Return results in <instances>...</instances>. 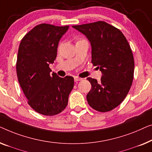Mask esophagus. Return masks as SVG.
<instances>
[{"label": "esophagus", "instance_id": "34e87169", "mask_svg": "<svg viewBox=\"0 0 152 152\" xmlns=\"http://www.w3.org/2000/svg\"><path fill=\"white\" fill-rule=\"evenodd\" d=\"M82 80H83V78H78V77H74V81H75V82H78V81H80Z\"/></svg>", "mask_w": 152, "mask_h": 152}]
</instances>
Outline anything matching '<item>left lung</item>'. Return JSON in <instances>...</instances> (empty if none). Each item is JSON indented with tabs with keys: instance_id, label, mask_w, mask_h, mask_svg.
<instances>
[{
	"instance_id": "8db88e82",
	"label": "left lung",
	"mask_w": 152,
	"mask_h": 152,
	"mask_svg": "<svg viewBox=\"0 0 152 152\" xmlns=\"http://www.w3.org/2000/svg\"><path fill=\"white\" fill-rule=\"evenodd\" d=\"M72 27L86 36L91 47V63L102 72L100 82L88 77L91 89L87 100L100 112L118 106L132 85L134 61L127 39L118 29L104 21Z\"/></svg>"
}]
</instances>
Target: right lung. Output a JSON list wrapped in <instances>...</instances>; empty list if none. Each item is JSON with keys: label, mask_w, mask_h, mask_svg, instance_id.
<instances>
[{"label": "right lung", "mask_w": 152, "mask_h": 152, "mask_svg": "<svg viewBox=\"0 0 152 152\" xmlns=\"http://www.w3.org/2000/svg\"><path fill=\"white\" fill-rule=\"evenodd\" d=\"M69 26L42 24L21 40L16 62L18 82L28 104L36 112L54 116L65 110L74 85V78H61L50 68L57 56L59 41Z\"/></svg>", "instance_id": "right-lung-1"}]
</instances>
